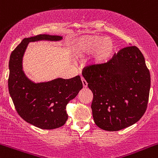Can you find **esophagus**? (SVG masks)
<instances>
[{
    "label": "esophagus",
    "instance_id": "1",
    "mask_svg": "<svg viewBox=\"0 0 158 158\" xmlns=\"http://www.w3.org/2000/svg\"><path fill=\"white\" fill-rule=\"evenodd\" d=\"M81 79H82V85L84 88H86L88 86V83L85 80V79L83 77H81Z\"/></svg>",
    "mask_w": 158,
    "mask_h": 158
}]
</instances>
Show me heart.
Instances as JSON below:
<instances>
[{
  "label": "heart",
  "instance_id": "1",
  "mask_svg": "<svg viewBox=\"0 0 158 158\" xmlns=\"http://www.w3.org/2000/svg\"><path fill=\"white\" fill-rule=\"evenodd\" d=\"M73 50L76 55L79 56L94 53V63L101 64L112 58L115 52V45L109 37L85 35L77 38L74 41Z\"/></svg>",
  "mask_w": 158,
  "mask_h": 158
}]
</instances>
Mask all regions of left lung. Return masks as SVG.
Masks as SVG:
<instances>
[{
  "label": "left lung",
  "mask_w": 158,
  "mask_h": 158,
  "mask_svg": "<svg viewBox=\"0 0 158 158\" xmlns=\"http://www.w3.org/2000/svg\"><path fill=\"white\" fill-rule=\"evenodd\" d=\"M83 77L93 93L95 124L107 131H118L139 120L148 106L150 73L140 50L121 48L106 63L85 69Z\"/></svg>",
  "instance_id": "8db88e82"
}]
</instances>
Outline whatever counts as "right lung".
<instances>
[{
	"label": "right lung",
	"instance_id": "1",
	"mask_svg": "<svg viewBox=\"0 0 158 158\" xmlns=\"http://www.w3.org/2000/svg\"><path fill=\"white\" fill-rule=\"evenodd\" d=\"M61 39L60 36L48 34L25 38L10 58L8 88L15 110L22 118L41 129H55L65 124L68 118L66 106L82 89V82L79 76L69 79L58 78L46 82H33L22 70V58L30 42Z\"/></svg>",
	"mask_w": 158,
	"mask_h": 158
}]
</instances>
